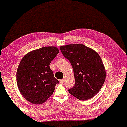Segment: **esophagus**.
I'll use <instances>...</instances> for the list:
<instances>
[{
  "label": "esophagus",
  "instance_id": "esophagus-1",
  "mask_svg": "<svg viewBox=\"0 0 127 127\" xmlns=\"http://www.w3.org/2000/svg\"><path fill=\"white\" fill-rule=\"evenodd\" d=\"M64 82V79H62L60 80V83H63Z\"/></svg>",
  "mask_w": 127,
  "mask_h": 127
}]
</instances>
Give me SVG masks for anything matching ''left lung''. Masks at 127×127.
<instances>
[{
	"label": "left lung",
	"mask_w": 127,
	"mask_h": 127,
	"mask_svg": "<svg viewBox=\"0 0 127 127\" xmlns=\"http://www.w3.org/2000/svg\"><path fill=\"white\" fill-rule=\"evenodd\" d=\"M60 50L74 70L75 85L69 92L80 100L92 98L100 90L106 78V70L99 54L80 44L61 46Z\"/></svg>",
	"instance_id": "left-lung-1"
}]
</instances>
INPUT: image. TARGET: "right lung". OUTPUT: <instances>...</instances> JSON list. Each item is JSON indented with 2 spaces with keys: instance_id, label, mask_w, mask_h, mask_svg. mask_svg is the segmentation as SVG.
Listing matches in <instances>:
<instances>
[{
  "instance_id": "1",
  "label": "right lung",
  "mask_w": 127,
  "mask_h": 127,
  "mask_svg": "<svg viewBox=\"0 0 127 127\" xmlns=\"http://www.w3.org/2000/svg\"><path fill=\"white\" fill-rule=\"evenodd\" d=\"M59 52L55 46L43 47L28 52L21 59L16 73L17 86L31 103H44L59 83L49 66Z\"/></svg>"
}]
</instances>
